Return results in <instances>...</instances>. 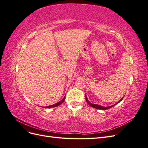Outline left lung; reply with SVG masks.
<instances>
[{
    "label": "left lung",
    "instance_id": "1",
    "mask_svg": "<svg viewBox=\"0 0 148 148\" xmlns=\"http://www.w3.org/2000/svg\"><path fill=\"white\" fill-rule=\"evenodd\" d=\"M123 97L122 98V99H121L119 101H118L117 103H116L115 104H114V105H112V106H109V107H104V106H102L98 105V104H92V103H91L90 102H89V101H88V98H87V97H86V102H87V103H88V104L89 106H90L92 107H94V108L98 109H101V110H107V109H109V108H111L112 107H113V106H114L115 105L118 104V103H119L121 101H122V100L123 99Z\"/></svg>",
    "mask_w": 148,
    "mask_h": 148
}]
</instances>
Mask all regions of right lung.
I'll return each instance as SVG.
<instances>
[{"instance_id":"right-lung-1","label":"right lung","mask_w":148,"mask_h":148,"mask_svg":"<svg viewBox=\"0 0 148 148\" xmlns=\"http://www.w3.org/2000/svg\"><path fill=\"white\" fill-rule=\"evenodd\" d=\"M65 96L60 101H59V102H57L56 103V104H53V105H51V106H46V107H44V108H52V107H57V106H59V105H60L62 102H63L65 100Z\"/></svg>"}]
</instances>
